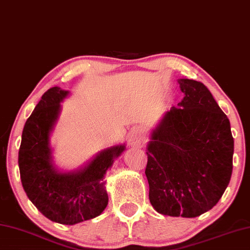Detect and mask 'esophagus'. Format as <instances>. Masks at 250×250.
Returning a JSON list of instances; mask_svg holds the SVG:
<instances>
[{
    "label": "esophagus",
    "instance_id": "obj_1",
    "mask_svg": "<svg viewBox=\"0 0 250 250\" xmlns=\"http://www.w3.org/2000/svg\"><path fill=\"white\" fill-rule=\"evenodd\" d=\"M142 136L139 130L133 129L129 132V145L131 146H138L141 145Z\"/></svg>",
    "mask_w": 250,
    "mask_h": 250
}]
</instances>
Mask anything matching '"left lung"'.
<instances>
[{
	"label": "left lung",
	"instance_id": "1",
	"mask_svg": "<svg viewBox=\"0 0 250 250\" xmlns=\"http://www.w3.org/2000/svg\"><path fill=\"white\" fill-rule=\"evenodd\" d=\"M185 97L151 133L149 199L166 216L193 218L216 206L230 181V122L204 83L179 79Z\"/></svg>",
	"mask_w": 250,
	"mask_h": 250
}]
</instances>
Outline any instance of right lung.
<instances>
[{
  "instance_id": "1",
  "label": "right lung",
  "mask_w": 250,
  "mask_h": 250,
  "mask_svg": "<svg viewBox=\"0 0 250 250\" xmlns=\"http://www.w3.org/2000/svg\"><path fill=\"white\" fill-rule=\"evenodd\" d=\"M68 94L59 86L43 94L23 128L19 168L23 189L38 210L54 223L74 225L105 209L109 199L104 176L125 146L102 150L75 171H58L51 156L50 133L60 114V102Z\"/></svg>"
}]
</instances>
